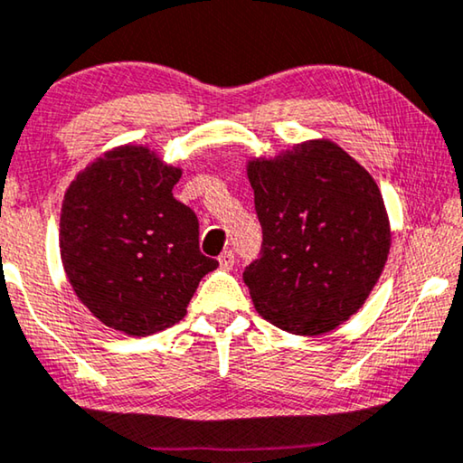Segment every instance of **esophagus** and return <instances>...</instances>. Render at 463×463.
<instances>
[{
  "label": "esophagus",
  "instance_id": "34e87169",
  "mask_svg": "<svg viewBox=\"0 0 463 463\" xmlns=\"http://www.w3.org/2000/svg\"><path fill=\"white\" fill-rule=\"evenodd\" d=\"M218 264H220V268H222V270H231V268L234 266V253L231 250L222 251V253H220V258H218Z\"/></svg>",
  "mask_w": 463,
  "mask_h": 463
}]
</instances>
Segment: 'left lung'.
<instances>
[{
  "instance_id": "obj_1",
  "label": "left lung",
  "mask_w": 463,
  "mask_h": 463,
  "mask_svg": "<svg viewBox=\"0 0 463 463\" xmlns=\"http://www.w3.org/2000/svg\"><path fill=\"white\" fill-rule=\"evenodd\" d=\"M247 176L264 234L243 272L255 309L287 333H330L364 306L386 264L381 189L328 139L253 157Z\"/></svg>"
}]
</instances>
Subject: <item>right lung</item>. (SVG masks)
I'll return each mask as SVG.
<instances>
[{"label": "right lung", "instance_id": "add662e5", "mask_svg": "<svg viewBox=\"0 0 463 463\" xmlns=\"http://www.w3.org/2000/svg\"><path fill=\"white\" fill-rule=\"evenodd\" d=\"M181 168L122 145L79 172L60 216L68 280L95 318L130 336L175 326L218 261L199 251L195 212L172 189Z\"/></svg>", "mask_w": 463, "mask_h": 463}]
</instances>
